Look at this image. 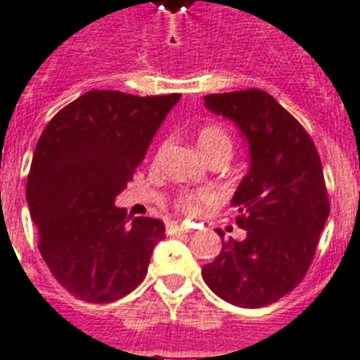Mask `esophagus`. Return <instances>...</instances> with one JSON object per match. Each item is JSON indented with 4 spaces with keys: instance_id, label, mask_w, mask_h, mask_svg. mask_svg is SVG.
<instances>
[{
    "instance_id": "esophagus-1",
    "label": "esophagus",
    "mask_w": 360,
    "mask_h": 360,
    "mask_svg": "<svg viewBox=\"0 0 360 360\" xmlns=\"http://www.w3.org/2000/svg\"><path fill=\"white\" fill-rule=\"evenodd\" d=\"M167 226H168V230L174 233H188L190 232V226H186V224H181V223H168Z\"/></svg>"
}]
</instances>
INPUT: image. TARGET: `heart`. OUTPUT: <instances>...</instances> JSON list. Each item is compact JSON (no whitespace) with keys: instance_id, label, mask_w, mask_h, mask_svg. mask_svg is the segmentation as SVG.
<instances>
[{"instance_id":"b5f03b06","label":"heart","mask_w":360,"mask_h":360,"mask_svg":"<svg viewBox=\"0 0 360 360\" xmlns=\"http://www.w3.org/2000/svg\"><path fill=\"white\" fill-rule=\"evenodd\" d=\"M198 143L206 158H210V155H214L215 152H221V150H230L232 152V139H230L226 130L217 127V124L202 127L198 132ZM210 201H214V193L212 192H183L177 195L176 206L179 210L186 212V214L195 215L201 212L202 205Z\"/></svg>"}]
</instances>
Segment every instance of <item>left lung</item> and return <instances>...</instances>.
<instances>
[{"instance_id": "left-lung-1", "label": "left lung", "mask_w": 360, "mask_h": 360, "mask_svg": "<svg viewBox=\"0 0 360 360\" xmlns=\"http://www.w3.org/2000/svg\"><path fill=\"white\" fill-rule=\"evenodd\" d=\"M205 106L248 139L250 172L232 199L246 237L223 240L202 279L230 304L261 308L292 292L314 261L330 214L323 165L302 124L264 90L210 94Z\"/></svg>"}]
</instances>
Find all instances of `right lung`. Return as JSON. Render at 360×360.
Segmentation results:
<instances>
[{
  "instance_id": "right-lung-1",
  "label": "right lung",
  "mask_w": 360,
  "mask_h": 360,
  "mask_svg": "<svg viewBox=\"0 0 360 360\" xmlns=\"http://www.w3.org/2000/svg\"><path fill=\"white\" fill-rule=\"evenodd\" d=\"M179 98L90 90L61 108L37 141L27 179L37 248L56 281L81 301L114 302L146 277L165 224L152 217L130 223L114 201Z\"/></svg>"
}]
</instances>
